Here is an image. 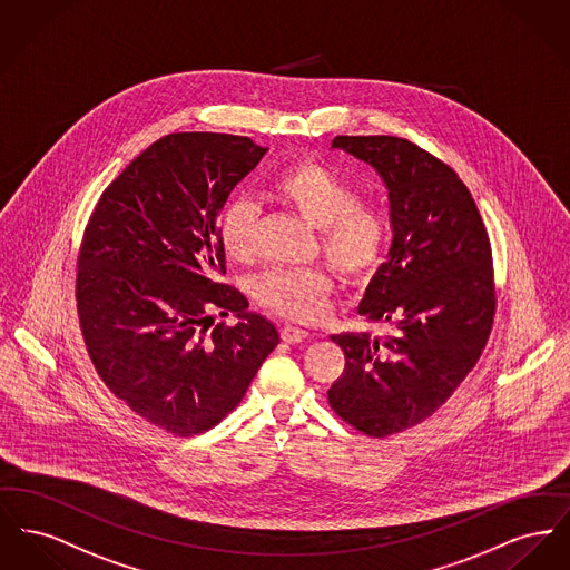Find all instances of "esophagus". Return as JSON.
Returning a JSON list of instances; mask_svg holds the SVG:
<instances>
[{
    "label": "esophagus",
    "mask_w": 570,
    "mask_h": 570,
    "mask_svg": "<svg viewBox=\"0 0 570 570\" xmlns=\"http://www.w3.org/2000/svg\"><path fill=\"white\" fill-rule=\"evenodd\" d=\"M307 337H309V332L302 330V327H284L282 330V340L288 342V344H299V342L307 340Z\"/></svg>",
    "instance_id": "esophagus-1"
}]
</instances>
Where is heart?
<instances>
[{"mask_svg": "<svg viewBox=\"0 0 570 570\" xmlns=\"http://www.w3.org/2000/svg\"><path fill=\"white\" fill-rule=\"evenodd\" d=\"M268 196L318 230L321 254L346 284L368 279L383 263L390 240L383 213L362 204L357 191L332 169L297 161L273 178ZM256 219V204L245 198H236L224 208L219 238L233 261L252 256ZM330 291L332 277L314 267L271 271L256 284L258 302L293 321L316 318L325 309Z\"/></svg>", "mask_w": 570, "mask_h": 570, "instance_id": "1", "label": "heart"}]
</instances>
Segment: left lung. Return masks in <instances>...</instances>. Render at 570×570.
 <instances>
[{"mask_svg": "<svg viewBox=\"0 0 570 570\" xmlns=\"http://www.w3.org/2000/svg\"><path fill=\"white\" fill-rule=\"evenodd\" d=\"M332 148L368 164L390 200L392 245L357 312L387 335H332L346 364L327 396L370 436L433 415L475 366L495 314L489 235L456 171L392 135H337Z\"/></svg>", "mask_w": 570, "mask_h": 570, "instance_id": "obj_1", "label": "left lung"}]
</instances>
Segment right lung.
Instances as JSON below:
<instances>
[{
  "label": "right lung",
  "mask_w": 570,
  "mask_h": 570,
  "mask_svg": "<svg viewBox=\"0 0 570 570\" xmlns=\"http://www.w3.org/2000/svg\"><path fill=\"white\" fill-rule=\"evenodd\" d=\"M267 150L238 135H166L102 191L83 235L77 309L92 364L174 435L219 424L279 342L243 293L215 282L219 213ZM217 308L236 325L208 331Z\"/></svg>",
  "instance_id": "add662e5"
}]
</instances>
